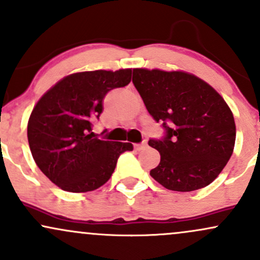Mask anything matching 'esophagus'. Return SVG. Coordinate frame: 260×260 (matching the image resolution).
Instances as JSON below:
<instances>
[{"instance_id":"esophagus-1","label":"esophagus","mask_w":260,"mask_h":260,"mask_svg":"<svg viewBox=\"0 0 260 260\" xmlns=\"http://www.w3.org/2000/svg\"><path fill=\"white\" fill-rule=\"evenodd\" d=\"M147 140H143V142L142 143H140V144H136V145H134V148H136L137 149V150H143V149H145V148H147Z\"/></svg>"}]
</instances>
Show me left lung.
<instances>
[{"label": "left lung", "mask_w": 260, "mask_h": 260, "mask_svg": "<svg viewBox=\"0 0 260 260\" xmlns=\"http://www.w3.org/2000/svg\"><path fill=\"white\" fill-rule=\"evenodd\" d=\"M133 84L166 134L150 139L160 164L150 176L176 192L207 187L234 151L236 124L226 101L207 82L182 71L134 68Z\"/></svg>", "instance_id": "1"}]
</instances>
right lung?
Instances as JSON below:
<instances>
[{"label":"right lung","mask_w":260,"mask_h":260,"mask_svg":"<svg viewBox=\"0 0 260 260\" xmlns=\"http://www.w3.org/2000/svg\"><path fill=\"white\" fill-rule=\"evenodd\" d=\"M132 70L89 71L64 77L32 109L28 142L38 168L61 189L84 193L110 180L131 143L92 138L91 126L110 90L129 84Z\"/></svg>","instance_id":"obj_1"}]
</instances>
